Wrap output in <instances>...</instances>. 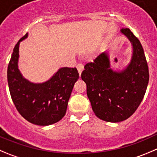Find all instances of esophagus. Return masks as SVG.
Wrapping results in <instances>:
<instances>
[{"instance_id":"obj_1","label":"esophagus","mask_w":157,"mask_h":157,"mask_svg":"<svg viewBox=\"0 0 157 157\" xmlns=\"http://www.w3.org/2000/svg\"><path fill=\"white\" fill-rule=\"evenodd\" d=\"M76 68H77L78 71L79 75H81L82 71L83 69H84V65H83L82 63H79V64H78L77 66H76Z\"/></svg>"}]
</instances>
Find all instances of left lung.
I'll return each mask as SVG.
<instances>
[{
	"instance_id": "obj_1",
	"label": "left lung",
	"mask_w": 157,
	"mask_h": 157,
	"mask_svg": "<svg viewBox=\"0 0 157 157\" xmlns=\"http://www.w3.org/2000/svg\"><path fill=\"white\" fill-rule=\"evenodd\" d=\"M120 31L132 45V59L126 68L112 69L109 54L105 52L86 64L81 75L94 113L110 122L126 120L135 113L149 82L148 65L141 43L129 28Z\"/></svg>"
}]
</instances>
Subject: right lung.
Here are the masks:
<instances>
[{
  "label": "right lung",
  "mask_w": 157,
  "mask_h": 157,
  "mask_svg": "<svg viewBox=\"0 0 157 157\" xmlns=\"http://www.w3.org/2000/svg\"><path fill=\"white\" fill-rule=\"evenodd\" d=\"M13 50L7 68V82L16 109L26 120L38 126H49L64 117L68 99L79 75L76 68H59L50 79L33 83L23 77L18 69L19 44Z\"/></svg>",
  "instance_id": "obj_1"
}]
</instances>
